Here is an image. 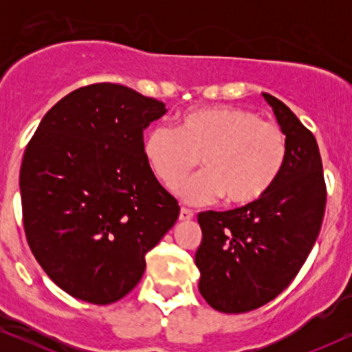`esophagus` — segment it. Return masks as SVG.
Wrapping results in <instances>:
<instances>
[{"label": "esophagus", "instance_id": "esophagus-1", "mask_svg": "<svg viewBox=\"0 0 352 352\" xmlns=\"http://www.w3.org/2000/svg\"><path fill=\"white\" fill-rule=\"evenodd\" d=\"M192 218H194V211L187 210V208H181V211H179V219L181 221H189Z\"/></svg>", "mask_w": 352, "mask_h": 352}]
</instances>
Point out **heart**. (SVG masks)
<instances>
[{"instance_id": "1", "label": "heart", "mask_w": 352, "mask_h": 352, "mask_svg": "<svg viewBox=\"0 0 352 352\" xmlns=\"http://www.w3.org/2000/svg\"><path fill=\"white\" fill-rule=\"evenodd\" d=\"M144 157L166 187L175 186L201 157L204 171L176 185L187 204L243 206L263 199L285 166L287 141L277 124L237 107L184 113L176 129L157 124L144 138Z\"/></svg>"}]
</instances>
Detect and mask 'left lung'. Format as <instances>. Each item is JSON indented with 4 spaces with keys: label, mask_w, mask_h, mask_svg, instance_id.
<instances>
[{
    "label": "left lung",
    "mask_w": 352,
    "mask_h": 352,
    "mask_svg": "<svg viewBox=\"0 0 352 352\" xmlns=\"http://www.w3.org/2000/svg\"><path fill=\"white\" fill-rule=\"evenodd\" d=\"M285 134V166L254 204L199 213V290L216 311L258 309L290 285L314 247L327 189L319 146L282 100L263 93Z\"/></svg>",
    "instance_id": "8db88e82"
}]
</instances>
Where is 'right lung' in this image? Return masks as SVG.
Masks as SVG:
<instances>
[{
	"label": "right lung",
	"instance_id": "obj_1",
	"mask_svg": "<svg viewBox=\"0 0 352 352\" xmlns=\"http://www.w3.org/2000/svg\"><path fill=\"white\" fill-rule=\"evenodd\" d=\"M165 113L160 100L96 83L51 107L28 142L21 166L28 247L74 298L122 300L179 216L142 148L144 129Z\"/></svg>",
	"mask_w": 352,
	"mask_h": 352
}]
</instances>
